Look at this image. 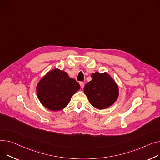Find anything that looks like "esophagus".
Listing matches in <instances>:
<instances>
[{"instance_id":"34e87169","label":"esophagus","mask_w":160,"mask_h":160,"mask_svg":"<svg viewBox=\"0 0 160 160\" xmlns=\"http://www.w3.org/2000/svg\"><path fill=\"white\" fill-rule=\"evenodd\" d=\"M80 87H81V88H82V89H83V87H84V83H83V82H80Z\"/></svg>"}]
</instances>
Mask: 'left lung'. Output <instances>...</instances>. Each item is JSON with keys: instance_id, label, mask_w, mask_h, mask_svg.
<instances>
[{"instance_id": "obj_1", "label": "left lung", "mask_w": 160, "mask_h": 160, "mask_svg": "<svg viewBox=\"0 0 160 160\" xmlns=\"http://www.w3.org/2000/svg\"><path fill=\"white\" fill-rule=\"evenodd\" d=\"M91 78L84 87V93L90 103L98 109L110 107L118 97V85L107 72H94Z\"/></svg>"}]
</instances>
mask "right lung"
<instances>
[{"label": "right lung", "instance_id": "add662e5", "mask_svg": "<svg viewBox=\"0 0 160 160\" xmlns=\"http://www.w3.org/2000/svg\"><path fill=\"white\" fill-rule=\"evenodd\" d=\"M80 88L79 83L68 74L58 69L49 71L37 84L38 98L45 108L51 111L63 109L72 96Z\"/></svg>", "mask_w": 160, "mask_h": 160}]
</instances>
